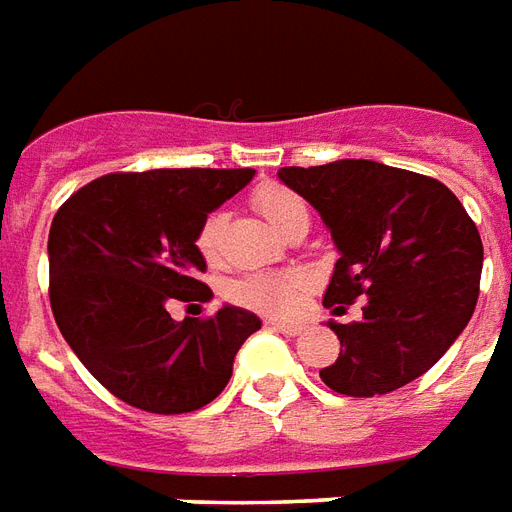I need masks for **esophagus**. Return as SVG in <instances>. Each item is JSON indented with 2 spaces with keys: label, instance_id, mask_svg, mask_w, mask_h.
I'll return each instance as SVG.
<instances>
[{
  "label": "esophagus",
  "instance_id": "1",
  "mask_svg": "<svg viewBox=\"0 0 512 512\" xmlns=\"http://www.w3.org/2000/svg\"><path fill=\"white\" fill-rule=\"evenodd\" d=\"M267 324H270L275 332L286 334V337H297V334L305 329V324H299V321H278V318H272Z\"/></svg>",
  "mask_w": 512,
  "mask_h": 512
}]
</instances>
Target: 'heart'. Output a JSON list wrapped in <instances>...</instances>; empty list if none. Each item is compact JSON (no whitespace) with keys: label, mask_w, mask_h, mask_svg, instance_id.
<instances>
[{"label":"heart","mask_w":512,"mask_h":512,"mask_svg":"<svg viewBox=\"0 0 512 512\" xmlns=\"http://www.w3.org/2000/svg\"><path fill=\"white\" fill-rule=\"evenodd\" d=\"M253 205L264 215V221L283 232L297 215L307 213L305 202L283 186H261L253 194ZM221 215H210L197 232V248L207 261L221 256ZM307 278L302 272H278V275H245L226 286V297L242 307H251L259 313L283 315L297 310L299 299L305 294Z\"/></svg>","instance_id":"obj_1"}]
</instances>
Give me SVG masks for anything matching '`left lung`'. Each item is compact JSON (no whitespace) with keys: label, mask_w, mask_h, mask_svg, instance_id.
<instances>
[{"label":"left lung","mask_w":512,"mask_h":512,"mask_svg":"<svg viewBox=\"0 0 512 512\" xmlns=\"http://www.w3.org/2000/svg\"><path fill=\"white\" fill-rule=\"evenodd\" d=\"M278 178L307 199L340 259L326 286L334 315L367 297L361 321L329 329L340 356L321 370L337 394L375 397L432 370L470 324L483 242L451 188L367 159L283 167Z\"/></svg>","instance_id":"left-lung-1"}]
</instances>
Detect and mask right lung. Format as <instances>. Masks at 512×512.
Here are the masks:
<instances>
[{"label":"right lung","mask_w":512,"mask_h":512,"mask_svg":"<svg viewBox=\"0 0 512 512\" xmlns=\"http://www.w3.org/2000/svg\"><path fill=\"white\" fill-rule=\"evenodd\" d=\"M256 169H151L91 180L48 234L51 307L86 370L126 405L175 416L210 405L259 315L224 305L175 321L169 305L207 302L197 248L207 215Z\"/></svg>","instance_id":"1"}]
</instances>
